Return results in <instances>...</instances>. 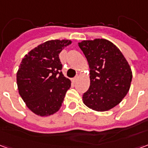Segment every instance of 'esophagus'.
<instances>
[{
	"instance_id": "1",
	"label": "esophagus",
	"mask_w": 148,
	"mask_h": 148,
	"mask_svg": "<svg viewBox=\"0 0 148 148\" xmlns=\"http://www.w3.org/2000/svg\"><path fill=\"white\" fill-rule=\"evenodd\" d=\"M77 78H78V77L77 76V77H74V78H72V79H71V81H72L73 82H75L77 81Z\"/></svg>"
}]
</instances>
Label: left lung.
<instances>
[{
  "label": "left lung",
  "mask_w": 148,
  "mask_h": 148,
  "mask_svg": "<svg viewBox=\"0 0 148 148\" xmlns=\"http://www.w3.org/2000/svg\"><path fill=\"white\" fill-rule=\"evenodd\" d=\"M90 66V85L83 94L86 106L94 111L114 108L127 95L132 72L116 46L105 39L78 42Z\"/></svg>",
  "instance_id": "left-lung-1"
}]
</instances>
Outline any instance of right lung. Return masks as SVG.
Here are the masks:
<instances>
[{
    "mask_svg": "<svg viewBox=\"0 0 148 148\" xmlns=\"http://www.w3.org/2000/svg\"><path fill=\"white\" fill-rule=\"evenodd\" d=\"M70 39L48 40L24 55L17 73L18 91L26 106L40 116L58 112L71 80L61 72L59 53L71 44Z\"/></svg>",
    "mask_w": 148,
    "mask_h": 148,
    "instance_id": "add662e5",
    "label": "right lung"
}]
</instances>
